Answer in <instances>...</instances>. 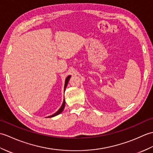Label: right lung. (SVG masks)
Returning <instances> with one entry per match:
<instances>
[{"mask_svg": "<svg viewBox=\"0 0 153 153\" xmlns=\"http://www.w3.org/2000/svg\"><path fill=\"white\" fill-rule=\"evenodd\" d=\"M70 77H71V76H68L67 77L66 80H65V86H64V90H65V88H66L67 85V84H68V82H69V79H70ZM65 99H64V100H63V104H62V107H60L58 111H57L56 113H54L53 114L51 115V116H50V117H49V118H50V117H55V116H56V115H57V114H60V113H62V112L63 111L64 107H65Z\"/></svg>", "mask_w": 153, "mask_h": 153, "instance_id": "1", "label": "right lung"}]
</instances>
